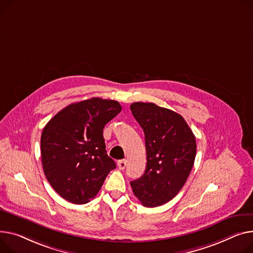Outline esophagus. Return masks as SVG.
Listing matches in <instances>:
<instances>
[{
  "mask_svg": "<svg viewBox=\"0 0 253 253\" xmlns=\"http://www.w3.org/2000/svg\"><path fill=\"white\" fill-rule=\"evenodd\" d=\"M127 165V161L126 160H121V161H118V167H119L120 170H124L125 167Z\"/></svg>",
  "mask_w": 253,
  "mask_h": 253,
  "instance_id": "esophagus-1",
  "label": "esophagus"
}]
</instances>
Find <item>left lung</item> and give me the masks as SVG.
<instances>
[{
    "label": "left lung",
    "instance_id": "8db88e82",
    "mask_svg": "<svg viewBox=\"0 0 253 253\" xmlns=\"http://www.w3.org/2000/svg\"><path fill=\"white\" fill-rule=\"evenodd\" d=\"M133 117L144 132L146 169L131 187L142 206L160 207L184 186L196 156L195 136L184 118L153 103H133Z\"/></svg>",
    "mask_w": 253,
    "mask_h": 253
}]
</instances>
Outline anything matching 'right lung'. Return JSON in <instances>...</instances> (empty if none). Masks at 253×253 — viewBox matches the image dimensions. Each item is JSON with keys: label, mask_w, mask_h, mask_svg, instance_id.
<instances>
[{"label": "right lung", "mask_w": 253, "mask_h": 253, "mask_svg": "<svg viewBox=\"0 0 253 253\" xmlns=\"http://www.w3.org/2000/svg\"><path fill=\"white\" fill-rule=\"evenodd\" d=\"M121 110L116 100L92 97L67 106L44 126L43 172L50 186L69 203H89L116 168L107 155L103 130Z\"/></svg>", "instance_id": "1"}]
</instances>
